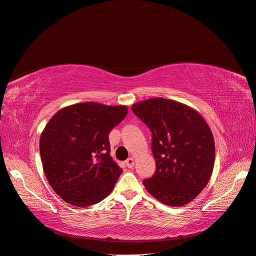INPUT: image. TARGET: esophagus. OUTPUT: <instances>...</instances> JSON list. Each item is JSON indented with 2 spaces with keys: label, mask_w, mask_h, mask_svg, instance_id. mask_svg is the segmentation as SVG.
<instances>
[{
  "label": "esophagus",
  "mask_w": 256,
  "mask_h": 256,
  "mask_svg": "<svg viewBox=\"0 0 256 256\" xmlns=\"http://www.w3.org/2000/svg\"><path fill=\"white\" fill-rule=\"evenodd\" d=\"M134 158H128L126 161V164L128 168H132L134 166Z\"/></svg>",
  "instance_id": "esophagus-1"
}]
</instances>
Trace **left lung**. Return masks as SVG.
Returning a JSON list of instances; mask_svg holds the SVG:
<instances>
[{
  "instance_id": "obj_1",
  "label": "left lung",
  "mask_w": 256,
  "mask_h": 256,
  "mask_svg": "<svg viewBox=\"0 0 256 256\" xmlns=\"http://www.w3.org/2000/svg\"><path fill=\"white\" fill-rule=\"evenodd\" d=\"M132 111L152 134L156 172L144 180V186L164 204H187L212 175L215 145L211 130L196 110L166 98L134 104Z\"/></svg>"
}]
</instances>
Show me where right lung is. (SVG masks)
<instances>
[{
  "mask_svg": "<svg viewBox=\"0 0 256 256\" xmlns=\"http://www.w3.org/2000/svg\"><path fill=\"white\" fill-rule=\"evenodd\" d=\"M128 114L126 106L81 102L53 116L40 138L44 173L52 188L76 206L100 202L122 168L110 156L109 133Z\"/></svg>",
  "mask_w": 256,
  "mask_h": 256,
  "instance_id": "1",
  "label": "right lung"
}]
</instances>
